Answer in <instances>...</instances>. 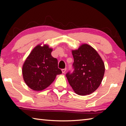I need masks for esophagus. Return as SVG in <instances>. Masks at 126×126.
I'll return each mask as SVG.
<instances>
[{
	"label": "esophagus",
	"instance_id": "34e87169",
	"mask_svg": "<svg viewBox=\"0 0 126 126\" xmlns=\"http://www.w3.org/2000/svg\"><path fill=\"white\" fill-rule=\"evenodd\" d=\"M66 70H67V68H64V69H62V73H64L65 72V71H66Z\"/></svg>",
	"mask_w": 126,
	"mask_h": 126
}]
</instances>
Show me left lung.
Returning <instances> with one entry per match:
<instances>
[{"label":"left lung","mask_w":126,"mask_h":126,"mask_svg":"<svg viewBox=\"0 0 126 126\" xmlns=\"http://www.w3.org/2000/svg\"><path fill=\"white\" fill-rule=\"evenodd\" d=\"M72 53L74 71L66 74L68 82L77 94H90L98 88L103 79V61L97 51L87 44H82Z\"/></svg>","instance_id":"1"}]
</instances>
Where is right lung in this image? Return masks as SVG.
<instances>
[{"label": "right lung", "mask_w": 126, "mask_h": 126, "mask_svg": "<svg viewBox=\"0 0 126 126\" xmlns=\"http://www.w3.org/2000/svg\"><path fill=\"white\" fill-rule=\"evenodd\" d=\"M53 49L48 45L39 44L33 49L23 64L22 73L25 83L34 91L47 88L61 74L58 61L51 55Z\"/></svg>", "instance_id": "add662e5"}]
</instances>
